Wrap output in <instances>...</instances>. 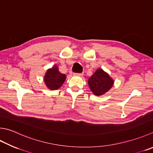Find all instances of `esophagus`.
Returning a JSON list of instances; mask_svg holds the SVG:
<instances>
[{
  "mask_svg": "<svg viewBox=\"0 0 153 153\" xmlns=\"http://www.w3.org/2000/svg\"><path fill=\"white\" fill-rule=\"evenodd\" d=\"M74 75L75 76H80V77H82V76H83V73H81V74H74Z\"/></svg>",
  "mask_w": 153,
  "mask_h": 153,
  "instance_id": "esophagus-1",
  "label": "esophagus"
}]
</instances>
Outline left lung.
<instances>
[{
  "instance_id": "8db88e82",
  "label": "left lung",
  "mask_w": 153,
  "mask_h": 153,
  "mask_svg": "<svg viewBox=\"0 0 153 153\" xmlns=\"http://www.w3.org/2000/svg\"><path fill=\"white\" fill-rule=\"evenodd\" d=\"M88 83L93 94L101 96L110 90L114 84V80L108 73L99 68L88 79Z\"/></svg>"
}]
</instances>
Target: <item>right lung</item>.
<instances>
[{"mask_svg":"<svg viewBox=\"0 0 153 153\" xmlns=\"http://www.w3.org/2000/svg\"><path fill=\"white\" fill-rule=\"evenodd\" d=\"M66 76L59 72L58 65L55 64L46 71L44 77V82L48 89L56 90L63 85Z\"/></svg>","mask_w":153,"mask_h":153,"instance_id":"1","label":"right lung"}]
</instances>
